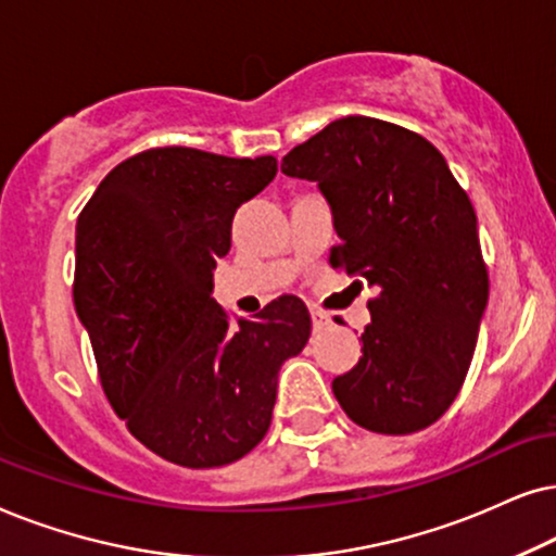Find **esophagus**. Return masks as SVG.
I'll return each mask as SVG.
<instances>
[{
    "label": "esophagus",
    "mask_w": 556,
    "mask_h": 556,
    "mask_svg": "<svg viewBox=\"0 0 556 556\" xmlns=\"http://www.w3.org/2000/svg\"><path fill=\"white\" fill-rule=\"evenodd\" d=\"M330 325V315L323 313V309H313V328L325 330Z\"/></svg>",
    "instance_id": "1"
}]
</instances>
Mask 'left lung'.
<instances>
[{"mask_svg": "<svg viewBox=\"0 0 556 556\" xmlns=\"http://www.w3.org/2000/svg\"><path fill=\"white\" fill-rule=\"evenodd\" d=\"M282 173L317 182L328 201L332 269L376 290L364 355L332 394L364 429L419 432L455 402L488 307L468 192L438 147L371 116L328 124L285 154Z\"/></svg>", "mask_w": 556, "mask_h": 556, "instance_id": "1", "label": "left lung"}]
</instances>
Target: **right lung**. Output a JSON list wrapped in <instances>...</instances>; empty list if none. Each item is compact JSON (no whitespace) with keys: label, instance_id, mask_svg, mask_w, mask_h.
I'll use <instances>...</instances> for the list:
<instances>
[{"label":"right lung","instance_id":"add662e5","mask_svg":"<svg viewBox=\"0 0 556 556\" xmlns=\"http://www.w3.org/2000/svg\"><path fill=\"white\" fill-rule=\"evenodd\" d=\"M277 175V157L160 147L103 177L76 224L73 302L114 412L152 453L220 468L264 440L279 368L309 338L294 294L239 328L213 294L236 211Z\"/></svg>","mask_w":556,"mask_h":556}]
</instances>
